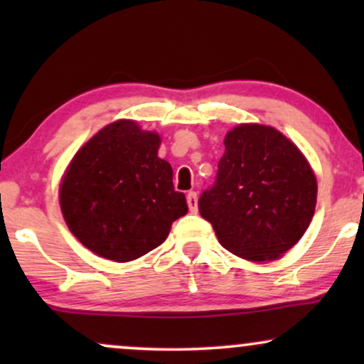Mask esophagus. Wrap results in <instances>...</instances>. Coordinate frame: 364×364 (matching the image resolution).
Listing matches in <instances>:
<instances>
[{"label": "esophagus", "mask_w": 364, "mask_h": 364, "mask_svg": "<svg viewBox=\"0 0 364 364\" xmlns=\"http://www.w3.org/2000/svg\"><path fill=\"white\" fill-rule=\"evenodd\" d=\"M186 202H188V207H190V210L196 212V208H198V196H196L195 191H190V193L186 195Z\"/></svg>", "instance_id": "34e87169"}]
</instances>
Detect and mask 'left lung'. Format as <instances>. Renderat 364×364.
Instances as JSON below:
<instances>
[{
	"instance_id": "obj_1",
	"label": "left lung",
	"mask_w": 364,
	"mask_h": 364,
	"mask_svg": "<svg viewBox=\"0 0 364 364\" xmlns=\"http://www.w3.org/2000/svg\"><path fill=\"white\" fill-rule=\"evenodd\" d=\"M224 145L215 183L200 195V215L237 257L281 258L301 240L315 214L310 162L287 136L265 124H237Z\"/></svg>"
}]
</instances>
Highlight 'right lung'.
<instances>
[{
    "mask_svg": "<svg viewBox=\"0 0 364 364\" xmlns=\"http://www.w3.org/2000/svg\"><path fill=\"white\" fill-rule=\"evenodd\" d=\"M161 136L119 119L75 154L60 186L68 229L99 257L129 262L164 243L188 212L173 168L157 156Z\"/></svg>",
    "mask_w": 364,
    "mask_h": 364,
    "instance_id": "add662e5",
    "label": "right lung"
}]
</instances>
